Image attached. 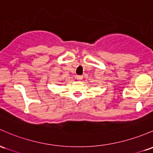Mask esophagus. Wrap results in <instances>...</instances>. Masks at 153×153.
<instances>
[{
    "mask_svg": "<svg viewBox=\"0 0 153 153\" xmlns=\"http://www.w3.org/2000/svg\"><path fill=\"white\" fill-rule=\"evenodd\" d=\"M76 79L78 81H80V80H82V79H83V76L82 75H78V76H76Z\"/></svg>",
    "mask_w": 153,
    "mask_h": 153,
    "instance_id": "1",
    "label": "esophagus"
}]
</instances>
